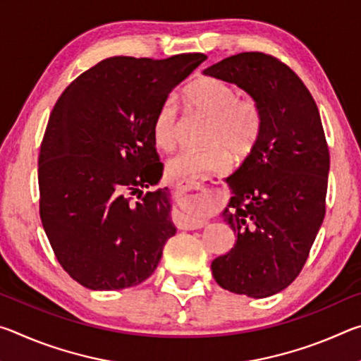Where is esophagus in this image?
I'll list each match as a JSON object with an SVG mask.
<instances>
[{
    "label": "esophagus",
    "mask_w": 361,
    "mask_h": 361,
    "mask_svg": "<svg viewBox=\"0 0 361 361\" xmlns=\"http://www.w3.org/2000/svg\"><path fill=\"white\" fill-rule=\"evenodd\" d=\"M176 197L186 204H195V202H210L213 199V191L205 180H186L176 185L175 188ZM207 223L200 218H189L181 219L183 229H200L204 228Z\"/></svg>",
    "instance_id": "obj_1"
}]
</instances>
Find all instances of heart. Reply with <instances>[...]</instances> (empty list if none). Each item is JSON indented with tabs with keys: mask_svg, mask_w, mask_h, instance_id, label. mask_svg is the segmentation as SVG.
I'll return each mask as SVG.
<instances>
[{
	"mask_svg": "<svg viewBox=\"0 0 361 361\" xmlns=\"http://www.w3.org/2000/svg\"><path fill=\"white\" fill-rule=\"evenodd\" d=\"M188 106L209 118L205 127L204 149H185L170 157L167 176L183 180L202 173H216L229 169L232 154L239 159L250 156L262 132V111L252 97H237L234 85L218 78H200L185 92ZM180 116L176 103L169 99L152 118V142L162 151L173 149L178 142Z\"/></svg>",
	"mask_w": 361,
	"mask_h": 361,
	"instance_id": "1",
	"label": "heart"
}]
</instances>
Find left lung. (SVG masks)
Masks as SVG:
<instances>
[{
	"label": "left lung",
	"instance_id": "1",
	"mask_svg": "<svg viewBox=\"0 0 361 361\" xmlns=\"http://www.w3.org/2000/svg\"><path fill=\"white\" fill-rule=\"evenodd\" d=\"M204 75L239 85L262 111L258 145L226 178L232 197L221 216L237 240L212 274L231 293L272 296L299 276L325 218L329 151L319 108L296 73L267 54H237Z\"/></svg>",
	"mask_w": 361,
	"mask_h": 361
}]
</instances>
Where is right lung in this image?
<instances>
[{"mask_svg": "<svg viewBox=\"0 0 361 361\" xmlns=\"http://www.w3.org/2000/svg\"><path fill=\"white\" fill-rule=\"evenodd\" d=\"M205 59L102 60L54 106L39 151V216L60 266L85 288L145 282L175 235L169 189L143 192L162 176L151 126Z\"/></svg>", "mask_w": 361, "mask_h": 361, "instance_id": "right-lung-1", "label": "right lung"}]
</instances>
